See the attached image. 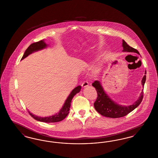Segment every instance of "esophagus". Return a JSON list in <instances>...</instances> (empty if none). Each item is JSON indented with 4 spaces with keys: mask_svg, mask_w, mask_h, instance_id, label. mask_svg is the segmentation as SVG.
I'll return each instance as SVG.
<instances>
[{
    "mask_svg": "<svg viewBox=\"0 0 158 158\" xmlns=\"http://www.w3.org/2000/svg\"><path fill=\"white\" fill-rule=\"evenodd\" d=\"M88 85H89V83L87 81H83L82 83V86L83 88H85V87L88 86Z\"/></svg>",
    "mask_w": 158,
    "mask_h": 158,
    "instance_id": "1",
    "label": "esophagus"
}]
</instances>
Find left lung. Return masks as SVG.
<instances>
[{
	"label": "left lung",
	"mask_w": 158,
	"mask_h": 158,
	"mask_svg": "<svg viewBox=\"0 0 158 158\" xmlns=\"http://www.w3.org/2000/svg\"><path fill=\"white\" fill-rule=\"evenodd\" d=\"M123 52H134L139 54V52L136 49L128 45L127 43L124 40H123ZM144 74L145 75L143 76L142 81L143 86H144L146 81V71L145 72ZM92 85L95 88L98 94L97 98L94 104L95 110L102 115L109 118H115L126 116L140 105L143 99V90H142L139 99L133 104L127 106L118 105L114 102L105 94L101 83L98 81H95L94 82L92 83Z\"/></svg>",
	"instance_id": "obj_1"
}]
</instances>
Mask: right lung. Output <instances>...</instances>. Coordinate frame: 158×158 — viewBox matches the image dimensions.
Wrapping results in <instances>:
<instances>
[{"label":"right lung","mask_w":158,"mask_h":158,"mask_svg":"<svg viewBox=\"0 0 158 158\" xmlns=\"http://www.w3.org/2000/svg\"><path fill=\"white\" fill-rule=\"evenodd\" d=\"M46 47H47V44H45L43 40H41V41H39L36 42V43H34L31 44L28 47V48L26 50V51L24 53V54H23L21 60H23V59H25V57H27L28 55H30L31 53H33L34 52H36L38 50H41L43 48H44ZM81 86H77V87H76L72 91V92L69 95L67 99L66 100L63 106L60 110V112L54 115H52V116H50V117H38V116L33 115L30 111H28V113L33 118H34L36 120L41 121V122L56 123V122H59L60 121L63 120V119H64L67 117L68 114L69 113L72 99H73V97L77 93L79 92V91L81 90Z\"/></svg>","instance_id":"right-lung-1"}]
</instances>
